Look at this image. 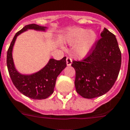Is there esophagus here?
<instances>
[{
    "mask_svg": "<svg viewBox=\"0 0 130 130\" xmlns=\"http://www.w3.org/2000/svg\"><path fill=\"white\" fill-rule=\"evenodd\" d=\"M72 62V60L71 58L67 57V58H66V64H67V66H71Z\"/></svg>",
    "mask_w": 130,
    "mask_h": 130,
    "instance_id": "1",
    "label": "esophagus"
}]
</instances>
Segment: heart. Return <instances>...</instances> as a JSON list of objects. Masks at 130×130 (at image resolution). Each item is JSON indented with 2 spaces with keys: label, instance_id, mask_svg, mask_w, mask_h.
Segmentation results:
<instances>
[{
  "label": "heart",
  "instance_id": "b5f03b06",
  "mask_svg": "<svg viewBox=\"0 0 130 130\" xmlns=\"http://www.w3.org/2000/svg\"><path fill=\"white\" fill-rule=\"evenodd\" d=\"M97 39V35L93 31L84 28H75L70 31L67 36V42L70 45L77 44L75 52L80 57L89 53Z\"/></svg>",
  "mask_w": 130,
  "mask_h": 130
}]
</instances>
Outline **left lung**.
Listing matches in <instances>:
<instances>
[{
	"label": "left lung",
	"instance_id": "left-lung-1",
	"mask_svg": "<svg viewBox=\"0 0 130 130\" xmlns=\"http://www.w3.org/2000/svg\"><path fill=\"white\" fill-rule=\"evenodd\" d=\"M101 38L81 61L74 60L75 87L85 98L99 97L110 90L118 76L122 63L121 51L115 35L104 28Z\"/></svg>",
	"mask_w": 130,
	"mask_h": 130
}]
</instances>
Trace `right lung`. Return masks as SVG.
<instances>
[{"label":"right lung","instance_id":"1","mask_svg":"<svg viewBox=\"0 0 130 130\" xmlns=\"http://www.w3.org/2000/svg\"><path fill=\"white\" fill-rule=\"evenodd\" d=\"M45 26L31 24L25 26L14 36L7 51L6 64L12 83L17 90L24 96L34 100L46 99L54 92L56 80L60 72L66 67V57L60 60L50 59L48 64L38 72L32 74H22L17 71L12 58V48L17 36L29 29L45 31Z\"/></svg>","mask_w":130,"mask_h":130}]
</instances>
